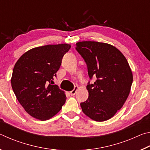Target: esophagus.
<instances>
[{
    "instance_id": "obj_1",
    "label": "esophagus",
    "mask_w": 150,
    "mask_h": 150,
    "mask_svg": "<svg viewBox=\"0 0 150 150\" xmlns=\"http://www.w3.org/2000/svg\"><path fill=\"white\" fill-rule=\"evenodd\" d=\"M78 88H79L78 87H75L74 89H73V91H71V92H70V95H71V96L75 95V94H76V93H77V91L78 90Z\"/></svg>"
}]
</instances>
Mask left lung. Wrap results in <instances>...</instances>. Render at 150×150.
Segmentation results:
<instances>
[{
	"instance_id": "left-lung-1",
	"label": "left lung",
	"mask_w": 150,
	"mask_h": 150,
	"mask_svg": "<svg viewBox=\"0 0 150 150\" xmlns=\"http://www.w3.org/2000/svg\"><path fill=\"white\" fill-rule=\"evenodd\" d=\"M76 50L84 59L89 78L88 99L80 105L83 113L93 120L111 118L122 107L130 93L133 75L120 50L106 43L84 41L76 44Z\"/></svg>"
}]
</instances>
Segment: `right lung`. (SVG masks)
Instances as JSON below:
<instances>
[{"instance_id":"right-lung-1","label":"right lung","mask_w":150,"mask_h":150,"mask_svg":"<svg viewBox=\"0 0 150 150\" xmlns=\"http://www.w3.org/2000/svg\"><path fill=\"white\" fill-rule=\"evenodd\" d=\"M70 48L67 44L34 47L24 53L15 64L12 88L20 105L32 117L48 120L65 104L64 91L52 83L63 55Z\"/></svg>"}]
</instances>
